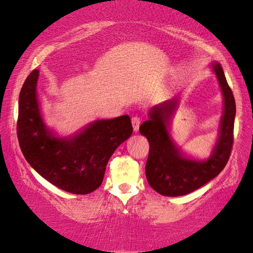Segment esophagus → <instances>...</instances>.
Listing matches in <instances>:
<instances>
[{
	"label": "esophagus",
	"instance_id": "obj_1",
	"mask_svg": "<svg viewBox=\"0 0 253 253\" xmlns=\"http://www.w3.org/2000/svg\"><path fill=\"white\" fill-rule=\"evenodd\" d=\"M131 124H132V127H133V130L134 131H138L139 130V127H140V124H141L140 116H138V115L132 116V118H131Z\"/></svg>",
	"mask_w": 253,
	"mask_h": 253
}]
</instances>
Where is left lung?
<instances>
[{
  "label": "left lung",
  "mask_w": 253,
  "mask_h": 253,
  "mask_svg": "<svg viewBox=\"0 0 253 253\" xmlns=\"http://www.w3.org/2000/svg\"><path fill=\"white\" fill-rule=\"evenodd\" d=\"M220 88L223 94L224 109L220 123V135L211 157L204 160L185 158L173 143L168 123L177 107V98L154 107L150 120L140 126V132L148 140L150 153L145 166L147 182L152 188L166 197H179L190 193L215 178L230 158L234 141L235 99L226 82L221 65L213 64Z\"/></svg>",
  "instance_id": "left-lung-1"
}]
</instances>
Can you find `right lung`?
<instances>
[{"label": "right lung", "mask_w": 253, "mask_h": 253, "mask_svg": "<svg viewBox=\"0 0 253 253\" xmlns=\"http://www.w3.org/2000/svg\"><path fill=\"white\" fill-rule=\"evenodd\" d=\"M40 71L34 69L19 96L17 135L23 156L48 182L75 194L101 185L108 161L132 133L128 115L96 121L70 138H56L43 124L37 100Z\"/></svg>", "instance_id": "right-lung-1"}]
</instances>
